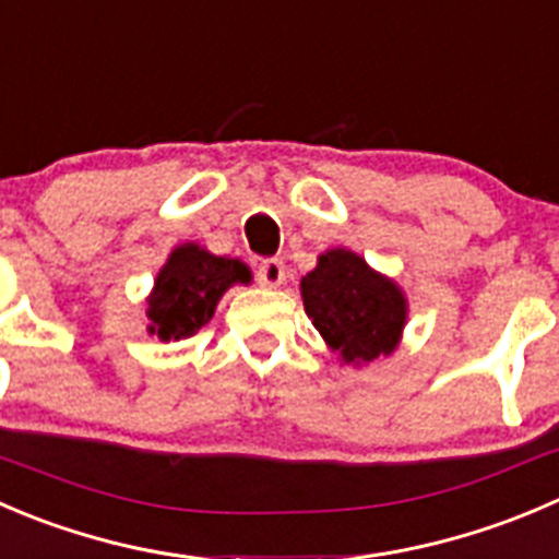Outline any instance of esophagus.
<instances>
[{
	"label": "esophagus",
	"instance_id": "esophagus-1",
	"mask_svg": "<svg viewBox=\"0 0 559 559\" xmlns=\"http://www.w3.org/2000/svg\"><path fill=\"white\" fill-rule=\"evenodd\" d=\"M257 278L259 284L267 286V289H278V286L286 281L284 262H281V259H264L257 270Z\"/></svg>",
	"mask_w": 559,
	"mask_h": 559
}]
</instances>
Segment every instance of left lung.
I'll use <instances>...</instances> for the list:
<instances>
[{
	"label": "left lung",
	"instance_id": "left-lung-1",
	"mask_svg": "<svg viewBox=\"0 0 559 559\" xmlns=\"http://www.w3.org/2000/svg\"><path fill=\"white\" fill-rule=\"evenodd\" d=\"M302 306L328 346L344 362H371L399 346L406 297L388 275L346 248H330L300 281Z\"/></svg>",
	"mask_w": 559,
	"mask_h": 559
}]
</instances>
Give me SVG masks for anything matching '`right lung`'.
Segmentation results:
<instances>
[{
	"label": "right lung",
	"mask_w": 559,
	"mask_h": 559,
	"mask_svg": "<svg viewBox=\"0 0 559 559\" xmlns=\"http://www.w3.org/2000/svg\"><path fill=\"white\" fill-rule=\"evenodd\" d=\"M235 284H251L246 262L215 257L197 242H182L169 253L147 297V333L160 341L199 333L213 319L224 292Z\"/></svg>",
	"instance_id": "add662e5"
}]
</instances>
